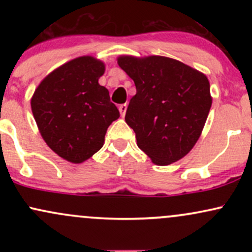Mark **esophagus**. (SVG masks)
I'll return each instance as SVG.
<instances>
[{
  "mask_svg": "<svg viewBox=\"0 0 252 252\" xmlns=\"http://www.w3.org/2000/svg\"><path fill=\"white\" fill-rule=\"evenodd\" d=\"M120 112H121V116L124 117L126 116V104H121L120 105Z\"/></svg>",
  "mask_w": 252,
  "mask_h": 252,
  "instance_id": "obj_1",
  "label": "esophagus"
}]
</instances>
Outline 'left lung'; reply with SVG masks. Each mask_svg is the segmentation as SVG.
I'll return each mask as SVG.
<instances>
[{"instance_id": "1", "label": "left lung", "mask_w": 252, "mask_h": 252, "mask_svg": "<svg viewBox=\"0 0 252 252\" xmlns=\"http://www.w3.org/2000/svg\"><path fill=\"white\" fill-rule=\"evenodd\" d=\"M117 63L134 80L126 122L153 163L167 166L192 150L212 105L210 82L200 71L162 56H121Z\"/></svg>"}]
</instances>
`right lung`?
Instances as JSON below:
<instances>
[{
	"instance_id": "right-lung-1",
	"label": "right lung",
	"mask_w": 252,
	"mask_h": 252,
	"mask_svg": "<svg viewBox=\"0 0 252 252\" xmlns=\"http://www.w3.org/2000/svg\"><path fill=\"white\" fill-rule=\"evenodd\" d=\"M105 63L91 56L70 60L42 79L31 99L43 141L63 160L83 163L103 147L120 117L108 89L98 80Z\"/></svg>"
}]
</instances>
